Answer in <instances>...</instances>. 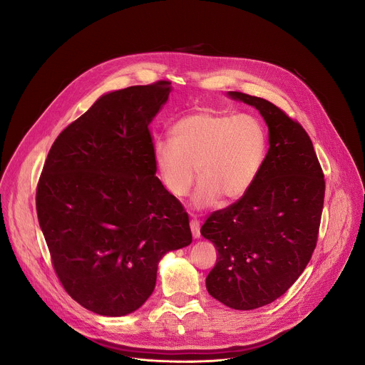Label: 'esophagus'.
<instances>
[{
  "mask_svg": "<svg viewBox=\"0 0 365 365\" xmlns=\"http://www.w3.org/2000/svg\"><path fill=\"white\" fill-rule=\"evenodd\" d=\"M190 231L193 238H199L200 237V227H199V221L197 220H190Z\"/></svg>",
  "mask_w": 365,
  "mask_h": 365,
  "instance_id": "obj_1",
  "label": "esophagus"
}]
</instances>
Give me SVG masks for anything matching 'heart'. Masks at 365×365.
Segmentation results:
<instances>
[{
	"label": "heart",
	"mask_w": 365,
	"mask_h": 365,
	"mask_svg": "<svg viewBox=\"0 0 365 365\" xmlns=\"http://www.w3.org/2000/svg\"><path fill=\"white\" fill-rule=\"evenodd\" d=\"M172 140H159L153 160L165 187L175 196L189 193L196 207L214 205L220 196L235 200L254 185L267 153L264 125L251 114L197 111L172 127Z\"/></svg>",
	"instance_id": "1"
}]
</instances>
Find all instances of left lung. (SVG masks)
<instances>
[{"label": "left lung", "mask_w": 365, "mask_h": 365, "mask_svg": "<svg viewBox=\"0 0 365 365\" xmlns=\"http://www.w3.org/2000/svg\"><path fill=\"white\" fill-rule=\"evenodd\" d=\"M228 95L262 114L270 147L250 190L200 228L218 251L206 289L231 309L251 310L284 294L306 269L318 241L325 179L297 121L267 99Z\"/></svg>", "instance_id": "obj_1"}]
</instances>
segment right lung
<instances>
[{
    "instance_id": "add662e5",
    "label": "right lung",
    "mask_w": 365,
    "mask_h": 365,
    "mask_svg": "<svg viewBox=\"0 0 365 365\" xmlns=\"http://www.w3.org/2000/svg\"><path fill=\"white\" fill-rule=\"evenodd\" d=\"M170 82L102 95L55 140L36 192L40 228L68 294L124 317L153 293L162 257L192 242L182 203L155 176L150 123Z\"/></svg>"
}]
</instances>
